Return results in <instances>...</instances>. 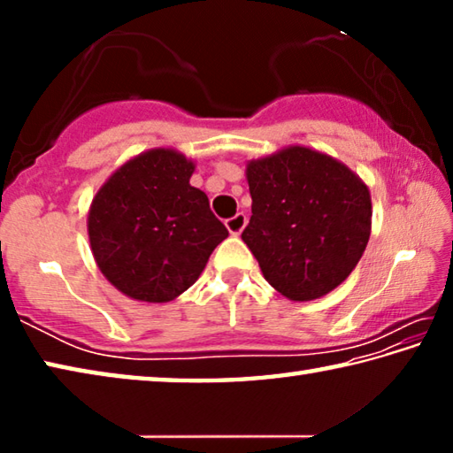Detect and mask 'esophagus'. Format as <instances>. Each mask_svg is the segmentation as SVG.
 <instances>
[{
	"label": "esophagus",
	"instance_id": "esophagus-1",
	"mask_svg": "<svg viewBox=\"0 0 453 453\" xmlns=\"http://www.w3.org/2000/svg\"><path fill=\"white\" fill-rule=\"evenodd\" d=\"M245 224H248V218H245V213H237V216L229 218L226 221V227H227V232L232 234V235H240L243 232Z\"/></svg>",
	"mask_w": 453,
	"mask_h": 453
}]
</instances>
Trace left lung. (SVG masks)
I'll use <instances>...</instances> for the list:
<instances>
[{"label": "left lung", "instance_id": "left-lung-1", "mask_svg": "<svg viewBox=\"0 0 453 453\" xmlns=\"http://www.w3.org/2000/svg\"><path fill=\"white\" fill-rule=\"evenodd\" d=\"M251 219L242 240L264 278L291 302H311L356 270L372 234V196L346 164L308 145L250 159Z\"/></svg>", "mask_w": 453, "mask_h": 453}]
</instances>
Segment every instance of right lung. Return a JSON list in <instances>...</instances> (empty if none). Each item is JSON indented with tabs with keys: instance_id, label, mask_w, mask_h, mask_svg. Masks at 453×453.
<instances>
[{
	"instance_id": "right-lung-1",
	"label": "right lung",
	"mask_w": 453,
	"mask_h": 453,
	"mask_svg": "<svg viewBox=\"0 0 453 453\" xmlns=\"http://www.w3.org/2000/svg\"><path fill=\"white\" fill-rule=\"evenodd\" d=\"M194 172L181 151L153 148L121 164L91 199V254L104 278L135 302L175 300L227 237L208 196L189 183Z\"/></svg>"
}]
</instances>
